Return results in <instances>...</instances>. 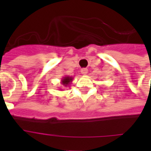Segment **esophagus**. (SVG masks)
Instances as JSON below:
<instances>
[{"mask_svg":"<svg viewBox=\"0 0 151 151\" xmlns=\"http://www.w3.org/2000/svg\"><path fill=\"white\" fill-rule=\"evenodd\" d=\"M81 73H82V74H84V75H86V74L88 73V69H86V68L81 69Z\"/></svg>","mask_w":151,"mask_h":151,"instance_id":"34e87169","label":"esophagus"}]
</instances>
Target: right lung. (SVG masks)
<instances>
[{
  "label": "right lung",
  "instance_id": "add662e5",
  "mask_svg": "<svg viewBox=\"0 0 151 151\" xmlns=\"http://www.w3.org/2000/svg\"><path fill=\"white\" fill-rule=\"evenodd\" d=\"M73 79V78H72V77H70V76H65V77H63V78H62V80H61L62 85H63V86H65V87L69 86L70 84H71V82H72Z\"/></svg>",
  "mask_w": 151,
  "mask_h": 151
}]
</instances>
